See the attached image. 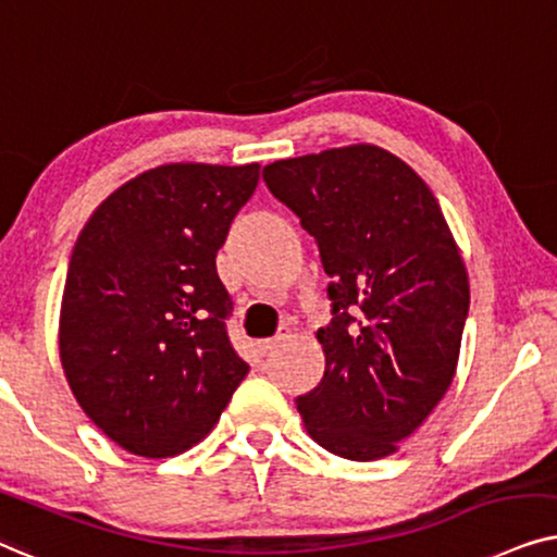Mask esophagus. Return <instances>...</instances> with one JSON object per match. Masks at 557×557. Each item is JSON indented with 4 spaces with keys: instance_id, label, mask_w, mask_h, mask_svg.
I'll return each instance as SVG.
<instances>
[{
    "instance_id": "1",
    "label": "esophagus",
    "mask_w": 557,
    "mask_h": 557,
    "mask_svg": "<svg viewBox=\"0 0 557 557\" xmlns=\"http://www.w3.org/2000/svg\"><path fill=\"white\" fill-rule=\"evenodd\" d=\"M287 338H290V331H287V329H283V331H280L277 333V336H274V338H264V341H259V354H262V356H267V354H272L274 351V348H277L280 344H285V341Z\"/></svg>"
}]
</instances>
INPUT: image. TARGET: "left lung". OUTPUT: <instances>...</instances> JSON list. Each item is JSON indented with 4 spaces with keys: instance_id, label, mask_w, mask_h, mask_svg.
<instances>
[{
    "instance_id": "obj_1",
    "label": "left lung",
    "mask_w": 557,
    "mask_h": 557,
    "mask_svg": "<svg viewBox=\"0 0 557 557\" xmlns=\"http://www.w3.org/2000/svg\"><path fill=\"white\" fill-rule=\"evenodd\" d=\"M264 183L313 236L331 323L325 372L298 412L318 446L376 461L410 438L454 382L469 274L438 201L376 145L277 160Z\"/></svg>"
}]
</instances>
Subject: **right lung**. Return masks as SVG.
Segmentation results:
<instances>
[{"label": "right lung", "mask_w": 557, "mask_h": 557, "mask_svg": "<svg viewBox=\"0 0 557 557\" xmlns=\"http://www.w3.org/2000/svg\"><path fill=\"white\" fill-rule=\"evenodd\" d=\"M257 183V162H170L116 188L78 234L61 364L84 412L129 454L201 443L249 372L226 336L216 251Z\"/></svg>", "instance_id": "obj_1"}]
</instances>
